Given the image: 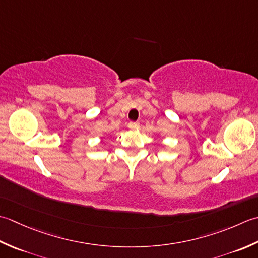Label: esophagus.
I'll list each match as a JSON object with an SVG mask.
<instances>
[{
	"mask_svg": "<svg viewBox=\"0 0 258 258\" xmlns=\"http://www.w3.org/2000/svg\"><path fill=\"white\" fill-rule=\"evenodd\" d=\"M128 128L129 129H138L139 128V123L138 122H129L128 123Z\"/></svg>",
	"mask_w": 258,
	"mask_h": 258,
	"instance_id": "obj_1",
	"label": "esophagus"
}]
</instances>
